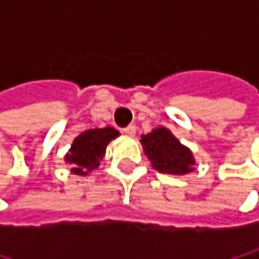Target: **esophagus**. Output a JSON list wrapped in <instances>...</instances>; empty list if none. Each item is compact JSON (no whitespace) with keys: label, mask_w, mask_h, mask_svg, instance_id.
I'll use <instances>...</instances> for the list:
<instances>
[{"label":"esophagus","mask_w":259,"mask_h":259,"mask_svg":"<svg viewBox=\"0 0 259 259\" xmlns=\"http://www.w3.org/2000/svg\"><path fill=\"white\" fill-rule=\"evenodd\" d=\"M123 132L126 133V135H129V136H135V133H136V127L133 126V124H130L127 127H124Z\"/></svg>","instance_id":"obj_1"}]
</instances>
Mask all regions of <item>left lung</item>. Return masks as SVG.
I'll use <instances>...</instances> for the list:
<instances>
[{"instance_id":"obj_1","label":"left lung","mask_w":259,"mask_h":259,"mask_svg":"<svg viewBox=\"0 0 259 259\" xmlns=\"http://www.w3.org/2000/svg\"><path fill=\"white\" fill-rule=\"evenodd\" d=\"M141 144L151 166L162 174L184 176L195 169L196 162L190 148L183 145L166 127H156L142 135Z\"/></svg>"}]
</instances>
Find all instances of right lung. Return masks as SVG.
Segmentation results:
<instances>
[{
	"label": "right lung",
	"mask_w": 259,
	"mask_h": 259,
	"mask_svg": "<svg viewBox=\"0 0 259 259\" xmlns=\"http://www.w3.org/2000/svg\"><path fill=\"white\" fill-rule=\"evenodd\" d=\"M118 136L120 132L111 126L103 129L85 130L75 138L69 153L64 156V160L66 163L72 165L73 174L88 176L100 165L108 144Z\"/></svg>",
	"instance_id": "add662e5"
}]
</instances>
